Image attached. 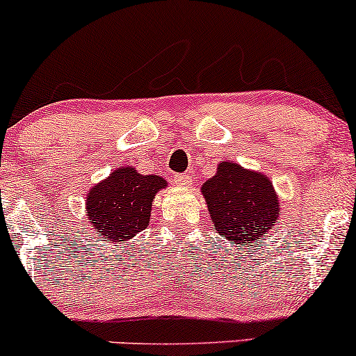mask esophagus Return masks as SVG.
Returning a JSON list of instances; mask_svg holds the SVG:
<instances>
[{
  "mask_svg": "<svg viewBox=\"0 0 356 356\" xmlns=\"http://www.w3.org/2000/svg\"><path fill=\"white\" fill-rule=\"evenodd\" d=\"M174 182L177 184V186H181V187H187V186H191V184H192V177L189 174H175L174 175Z\"/></svg>",
  "mask_w": 356,
  "mask_h": 356,
  "instance_id": "1",
  "label": "esophagus"
}]
</instances>
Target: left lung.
<instances>
[{"mask_svg":"<svg viewBox=\"0 0 356 356\" xmlns=\"http://www.w3.org/2000/svg\"><path fill=\"white\" fill-rule=\"evenodd\" d=\"M201 191L214 229L239 246L268 236L280 218V202L269 179L239 164L220 162Z\"/></svg>","mask_w":356,"mask_h":356,"instance_id":"8db88e82","label":"left lung"}]
</instances>
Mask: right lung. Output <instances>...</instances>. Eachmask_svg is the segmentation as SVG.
<instances>
[{"label":"right lung","instance_id":"right-lung-1","mask_svg":"<svg viewBox=\"0 0 356 356\" xmlns=\"http://www.w3.org/2000/svg\"><path fill=\"white\" fill-rule=\"evenodd\" d=\"M167 182L159 175H142L122 167L97 184L87 197L88 222L104 238L125 241L145 229L154 195Z\"/></svg>","mask_w":356,"mask_h":356}]
</instances>
